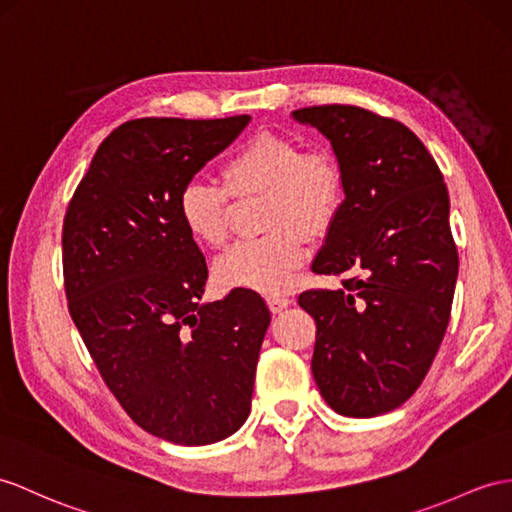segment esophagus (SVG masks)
<instances>
[{"instance_id": "obj_1", "label": "esophagus", "mask_w": 512, "mask_h": 512, "mask_svg": "<svg viewBox=\"0 0 512 512\" xmlns=\"http://www.w3.org/2000/svg\"><path fill=\"white\" fill-rule=\"evenodd\" d=\"M267 304H269L273 315H280L284 308H289L293 304V299L289 295H269Z\"/></svg>"}]
</instances>
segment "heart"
Returning a JSON list of instances; mask_svg holds the SVG:
<instances>
[{"mask_svg": "<svg viewBox=\"0 0 512 512\" xmlns=\"http://www.w3.org/2000/svg\"><path fill=\"white\" fill-rule=\"evenodd\" d=\"M232 197L267 193L263 228L269 234L236 243L213 265L217 286L280 295L306 263L308 236L326 232L343 202L341 167L330 152L304 149L291 136L258 132L230 154L221 167ZM215 184L191 180L178 195L184 232L204 247L228 239V195Z\"/></svg>", "mask_w": 512, "mask_h": 512, "instance_id": "obj_1", "label": "heart"}]
</instances>
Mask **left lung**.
<instances>
[{
    "label": "left lung",
    "instance_id": "1",
    "mask_svg": "<svg viewBox=\"0 0 512 512\" xmlns=\"http://www.w3.org/2000/svg\"><path fill=\"white\" fill-rule=\"evenodd\" d=\"M291 117L326 136L343 176L345 199L313 271L353 276L343 289L297 299L317 323L310 369L339 415H384L419 389L450 321V195L426 145L400 121L341 104Z\"/></svg>",
    "mask_w": 512,
    "mask_h": 512
}]
</instances>
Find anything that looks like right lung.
<instances>
[{"instance_id":"obj_1","label":"right lung","mask_w":512,"mask_h":512,"mask_svg":"<svg viewBox=\"0 0 512 512\" xmlns=\"http://www.w3.org/2000/svg\"><path fill=\"white\" fill-rule=\"evenodd\" d=\"M249 119L126 121L97 147L62 226L71 319L126 413L169 443L228 439L252 408L271 313L247 289L202 302L206 260L178 219L182 186Z\"/></svg>"}]
</instances>
